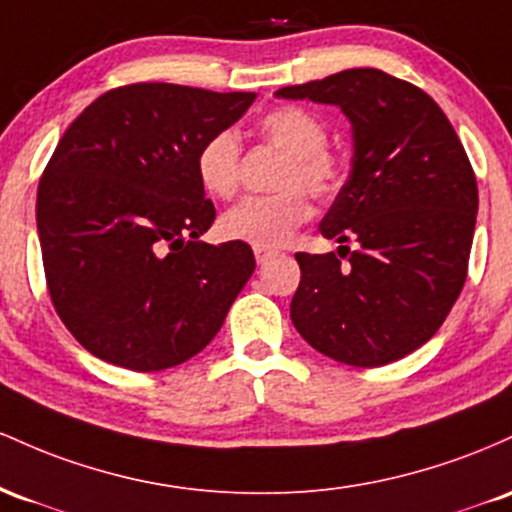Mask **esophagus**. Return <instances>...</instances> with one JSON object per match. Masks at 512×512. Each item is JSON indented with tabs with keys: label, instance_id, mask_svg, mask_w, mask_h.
<instances>
[{
	"label": "esophagus",
	"instance_id": "obj_1",
	"mask_svg": "<svg viewBox=\"0 0 512 512\" xmlns=\"http://www.w3.org/2000/svg\"><path fill=\"white\" fill-rule=\"evenodd\" d=\"M254 254H256V261L258 263H266V261H271L273 256H278V251H273V249H254Z\"/></svg>",
	"mask_w": 512,
	"mask_h": 512
}]
</instances>
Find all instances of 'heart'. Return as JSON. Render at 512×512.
<instances>
[{"mask_svg":"<svg viewBox=\"0 0 512 512\" xmlns=\"http://www.w3.org/2000/svg\"><path fill=\"white\" fill-rule=\"evenodd\" d=\"M258 135L285 154L275 186L278 193L241 200L220 217L229 241L273 249L285 244L312 215L309 195L331 200L341 193L348 169L341 154L329 149V128L302 106H278L258 120ZM241 145L229 130L208 137L195 154V176L212 198L229 200L239 191Z\"/></svg>","mask_w":512,"mask_h":512,"instance_id":"obj_1","label":"heart"}]
</instances>
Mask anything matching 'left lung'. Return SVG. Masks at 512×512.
<instances>
[{
    "label": "left lung",
    "instance_id": "8db88e82",
    "mask_svg": "<svg viewBox=\"0 0 512 512\" xmlns=\"http://www.w3.org/2000/svg\"><path fill=\"white\" fill-rule=\"evenodd\" d=\"M275 96L333 103L353 125V169L319 229L360 249L295 254L292 324L338 363H394L435 336L467 280L479 210L467 152L426 91L372 67Z\"/></svg>",
    "mask_w": 512,
    "mask_h": 512
}]
</instances>
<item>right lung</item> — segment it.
<instances>
[{"label": "right lung", "instance_id": "add662e5", "mask_svg": "<svg viewBox=\"0 0 512 512\" xmlns=\"http://www.w3.org/2000/svg\"><path fill=\"white\" fill-rule=\"evenodd\" d=\"M256 94L140 82L106 91L57 142L38 183V237L57 317L106 363H186L256 268L241 241H198L215 205L195 154Z\"/></svg>", "mask_w": 512, "mask_h": 512}]
</instances>
